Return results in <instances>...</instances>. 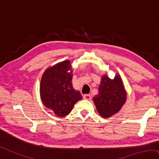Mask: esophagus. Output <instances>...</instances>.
I'll return each instance as SVG.
<instances>
[{"mask_svg": "<svg viewBox=\"0 0 159 159\" xmlns=\"http://www.w3.org/2000/svg\"><path fill=\"white\" fill-rule=\"evenodd\" d=\"M84 97V99H86V100H90L91 99L90 94H85L84 95V97Z\"/></svg>", "mask_w": 159, "mask_h": 159, "instance_id": "34e87169", "label": "esophagus"}]
</instances>
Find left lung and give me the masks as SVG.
<instances>
[{
  "label": "left lung",
  "mask_w": 159,
  "mask_h": 159,
  "mask_svg": "<svg viewBox=\"0 0 159 159\" xmlns=\"http://www.w3.org/2000/svg\"><path fill=\"white\" fill-rule=\"evenodd\" d=\"M126 97L123 82L119 75H116L114 79L104 75L99 87V93L93 100L99 115L104 118H109L120 110L126 102Z\"/></svg>",
  "instance_id": "1"
}]
</instances>
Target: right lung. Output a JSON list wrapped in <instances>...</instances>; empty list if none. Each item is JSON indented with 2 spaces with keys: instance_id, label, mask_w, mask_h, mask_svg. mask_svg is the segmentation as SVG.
Returning a JSON list of instances; mask_svg holds the SVG:
<instances>
[{
  "instance_id": "right-lung-1",
  "label": "right lung",
  "mask_w": 159,
  "mask_h": 159,
  "mask_svg": "<svg viewBox=\"0 0 159 159\" xmlns=\"http://www.w3.org/2000/svg\"><path fill=\"white\" fill-rule=\"evenodd\" d=\"M72 73L70 61L65 60L48 68L42 75L39 90L42 102L59 117L68 115L82 99L80 93L73 87Z\"/></svg>"
}]
</instances>
